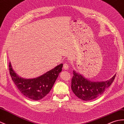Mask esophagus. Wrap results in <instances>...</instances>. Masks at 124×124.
<instances>
[{"label": "esophagus", "mask_w": 124, "mask_h": 124, "mask_svg": "<svg viewBox=\"0 0 124 124\" xmlns=\"http://www.w3.org/2000/svg\"><path fill=\"white\" fill-rule=\"evenodd\" d=\"M69 68V66L68 65V64L67 63H64V64H63V69H64V70H67Z\"/></svg>", "instance_id": "1"}]
</instances>
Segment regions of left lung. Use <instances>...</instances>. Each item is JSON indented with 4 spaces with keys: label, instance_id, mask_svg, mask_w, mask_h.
I'll return each instance as SVG.
<instances>
[{
    "label": "left lung",
    "instance_id": "1",
    "mask_svg": "<svg viewBox=\"0 0 124 124\" xmlns=\"http://www.w3.org/2000/svg\"><path fill=\"white\" fill-rule=\"evenodd\" d=\"M71 89L76 96L85 101L93 100L101 95L113 82L116 74L105 81H92L73 70Z\"/></svg>",
    "mask_w": 124,
    "mask_h": 124
}]
</instances>
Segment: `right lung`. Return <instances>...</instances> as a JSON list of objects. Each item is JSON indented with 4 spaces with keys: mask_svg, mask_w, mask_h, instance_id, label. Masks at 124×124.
Here are the masks:
<instances>
[{
    "mask_svg": "<svg viewBox=\"0 0 124 124\" xmlns=\"http://www.w3.org/2000/svg\"><path fill=\"white\" fill-rule=\"evenodd\" d=\"M9 67L11 79L20 92L28 98L39 100L43 98L51 91L62 71L63 64L61 63L41 76L33 79L20 77L13 69L10 62Z\"/></svg>",
    "mask_w": 124,
    "mask_h": 124,
    "instance_id": "obj_1",
    "label": "right lung"
}]
</instances>
